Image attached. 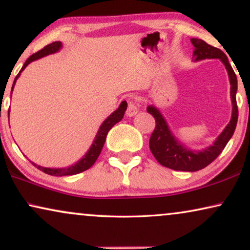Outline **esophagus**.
<instances>
[{"label": "esophagus", "instance_id": "esophagus-1", "mask_svg": "<svg viewBox=\"0 0 250 250\" xmlns=\"http://www.w3.org/2000/svg\"><path fill=\"white\" fill-rule=\"evenodd\" d=\"M138 111H139L138 105H136L134 102H129L127 105V109H126V116H127V117H133V116L138 114Z\"/></svg>", "mask_w": 250, "mask_h": 250}]
</instances>
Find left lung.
<instances>
[{
	"label": "left lung",
	"mask_w": 250,
	"mask_h": 250,
	"mask_svg": "<svg viewBox=\"0 0 250 250\" xmlns=\"http://www.w3.org/2000/svg\"><path fill=\"white\" fill-rule=\"evenodd\" d=\"M191 43L193 44V58L194 61H200L205 59H220L227 68L229 80L231 85V101H232V115L229 124L222 131L213 145L207 146L203 150H191L187 148L183 143H181L176 136L170 131L166 119L164 118L162 112L155 105H148L146 111L155 117L156 127L150 136L149 146L152 155L155 156L160 165L168 167L174 170H184V172H196L203 169L209 165L217 158L218 155L223 151L225 146L230 141L233 135L235 126L238 122V107H237V76L232 69L228 57L223 51L207 44L203 40L191 39Z\"/></svg>",
	"instance_id": "1"
}]
</instances>
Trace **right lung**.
Listing matches in <instances>:
<instances>
[{
  "label": "right lung",
  "instance_id": "add662e5",
  "mask_svg": "<svg viewBox=\"0 0 250 250\" xmlns=\"http://www.w3.org/2000/svg\"><path fill=\"white\" fill-rule=\"evenodd\" d=\"M61 47H62V43L58 41V42H53V43L49 44V45L44 46L42 50L39 51V52L32 54V56H30L28 59L26 60V62L23 63V66L21 68V70L19 71V74L16 76L15 82H13V85H12V91H13V87H15L17 80H18L20 74H21V71L25 69V68L28 66L30 62H33V61H35L37 59H41V58H43L45 56H49V54L56 53L61 49ZM11 94H12V92H11ZM126 109H127V102L123 101L121 105L118 107L117 110H115L107 119H104V122L102 123L100 128H99L97 135H95L94 141H93V143H92V146H90V149H88L87 152L83 156V158H81L76 164H74V165H71L69 167H63V168H49V167H42L40 165H36V164L33 162H30V163H32L33 165L36 167V168H39L40 170H42V172L49 174V175H52V176L75 175V174L82 173V172H84V170L88 169L90 167H92V165H93L95 162H97L98 157H99V155H100L102 148H104V145L105 142V138H107L108 132L110 131V128L112 127V126H114L115 124H117L118 122L122 121V118L124 117Z\"/></svg>",
  "mask_w": 250,
  "mask_h": 250
}]
</instances>
